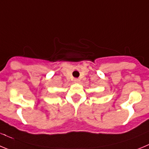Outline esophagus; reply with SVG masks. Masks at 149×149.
I'll list each match as a JSON object with an SVG mask.
<instances>
[{"label":"esophagus","instance_id":"34e87169","mask_svg":"<svg viewBox=\"0 0 149 149\" xmlns=\"http://www.w3.org/2000/svg\"><path fill=\"white\" fill-rule=\"evenodd\" d=\"M73 81H74L75 83H78L79 81V79H73Z\"/></svg>","mask_w":149,"mask_h":149}]
</instances>
